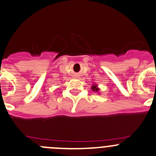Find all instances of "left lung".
Returning a JSON list of instances; mask_svg holds the SVG:
<instances>
[{
    "instance_id": "left-lung-1",
    "label": "left lung",
    "mask_w": 156,
    "mask_h": 156,
    "mask_svg": "<svg viewBox=\"0 0 156 156\" xmlns=\"http://www.w3.org/2000/svg\"><path fill=\"white\" fill-rule=\"evenodd\" d=\"M91 89H92V90H94V91H98V90H99V89H98V87H97V86H96V85L92 86V87H91Z\"/></svg>"
}]
</instances>
